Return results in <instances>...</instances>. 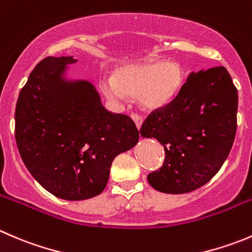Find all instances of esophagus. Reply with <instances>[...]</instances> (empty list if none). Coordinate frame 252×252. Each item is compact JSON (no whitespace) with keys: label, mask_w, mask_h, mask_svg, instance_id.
<instances>
[{"label":"esophagus","mask_w":252,"mask_h":252,"mask_svg":"<svg viewBox=\"0 0 252 252\" xmlns=\"http://www.w3.org/2000/svg\"><path fill=\"white\" fill-rule=\"evenodd\" d=\"M130 117H131V119L134 121V123H135L136 128L140 129L141 124H143V118H141V117L139 116V114H136V113H133Z\"/></svg>","instance_id":"1"}]
</instances>
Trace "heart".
<instances>
[{
    "mask_svg": "<svg viewBox=\"0 0 252 252\" xmlns=\"http://www.w3.org/2000/svg\"><path fill=\"white\" fill-rule=\"evenodd\" d=\"M185 85V71L175 61H150L126 65L114 72L113 79L99 82L109 99L119 101L124 94L136 97L144 108L156 111L170 104Z\"/></svg>",
    "mask_w": 252,
    "mask_h": 252,
    "instance_id": "b5f03b06",
    "label": "heart"
}]
</instances>
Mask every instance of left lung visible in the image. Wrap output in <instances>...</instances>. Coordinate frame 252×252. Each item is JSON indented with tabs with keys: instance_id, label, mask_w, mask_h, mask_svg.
<instances>
[{
	"instance_id": "1",
	"label": "left lung",
	"mask_w": 252,
	"mask_h": 252,
	"mask_svg": "<svg viewBox=\"0 0 252 252\" xmlns=\"http://www.w3.org/2000/svg\"><path fill=\"white\" fill-rule=\"evenodd\" d=\"M238 90L224 66L192 72L178 96L153 111L140 134L165 149L163 165L148 175L163 193H187L220 170L236 134Z\"/></svg>"
}]
</instances>
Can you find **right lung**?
<instances>
[{
    "label": "right lung",
    "instance_id": "obj_1",
    "mask_svg": "<svg viewBox=\"0 0 252 252\" xmlns=\"http://www.w3.org/2000/svg\"><path fill=\"white\" fill-rule=\"evenodd\" d=\"M75 61L43 59L19 92L14 113L24 165L46 191L66 201L102 193L114 158L139 140L130 117L107 111L91 82L65 79Z\"/></svg>",
    "mask_w": 252,
    "mask_h": 252
}]
</instances>
